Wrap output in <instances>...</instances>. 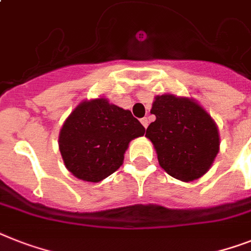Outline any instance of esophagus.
<instances>
[{"label":"esophagus","instance_id":"esophagus-1","mask_svg":"<svg viewBox=\"0 0 251 251\" xmlns=\"http://www.w3.org/2000/svg\"><path fill=\"white\" fill-rule=\"evenodd\" d=\"M140 122H142V125H143L144 127H146V129H147V126H148V124H150V121H148V119H146V117H144V119L140 120Z\"/></svg>","mask_w":251,"mask_h":251}]
</instances>
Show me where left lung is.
<instances>
[{"instance_id": "left-lung-1", "label": "left lung", "mask_w": 251, "mask_h": 251, "mask_svg": "<svg viewBox=\"0 0 251 251\" xmlns=\"http://www.w3.org/2000/svg\"><path fill=\"white\" fill-rule=\"evenodd\" d=\"M147 127L158 164L173 178L192 182L209 172L221 146L219 130L209 113L192 98L164 94L154 97Z\"/></svg>"}]
</instances>
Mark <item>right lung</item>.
Returning <instances> with one entry per match:
<instances>
[{
  "label": "right lung",
  "instance_id": "obj_1",
  "mask_svg": "<svg viewBox=\"0 0 251 251\" xmlns=\"http://www.w3.org/2000/svg\"><path fill=\"white\" fill-rule=\"evenodd\" d=\"M144 132L131 112L107 98L82 100L63 124L59 151L68 172L81 180L98 183L124 164L129 143Z\"/></svg>",
  "mask_w": 251,
  "mask_h": 251
}]
</instances>
